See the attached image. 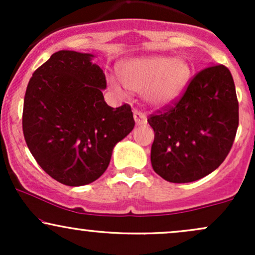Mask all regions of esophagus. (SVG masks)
<instances>
[{
  "label": "esophagus",
  "mask_w": 255,
  "mask_h": 255,
  "mask_svg": "<svg viewBox=\"0 0 255 255\" xmlns=\"http://www.w3.org/2000/svg\"><path fill=\"white\" fill-rule=\"evenodd\" d=\"M133 116H134V120H135L136 125H139V126L140 125H145L146 122H147V119H146V116L140 110H134Z\"/></svg>",
  "instance_id": "obj_1"
}]
</instances>
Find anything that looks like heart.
I'll return each instance as SVG.
<instances>
[{
	"label": "heart",
	"instance_id": "1",
	"mask_svg": "<svg viewBox=\"0 0 255 255\" xmlns=\"http://www.w3.org/2000/svg\"><path fill=\"white\" fill-rule=\"evenodd\" d=\"M121 79H110L115 92L124 93L125 87L141 91L145 101L153 107H166L174 103L186 90L192 77V68L184 58L152 55L130 58L122 63Z\"/></svg>",
	"mask_w": 255,
	"mask_h": 255
}]
</instances>
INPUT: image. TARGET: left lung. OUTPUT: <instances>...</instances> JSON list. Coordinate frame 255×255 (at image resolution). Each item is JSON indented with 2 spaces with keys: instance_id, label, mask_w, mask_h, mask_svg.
I'll use <instances>...</instances> for the list:
<instances>
[{
  "instance_id": "left-lung-1",
  "label": "left lung",
  "mask_w": 255,
  "mask_h": 255,
  "mask_svg": "<svg viewBox=\"0 0 255 255\" xmlns=\"http://www.w3.org/2000/svg\"><path fill=\"white\" fill-rule=\"evenodd\" d=\"M154 130L153 170L169 182L206 176L227 158L239 127V102L223 64L199 71L174 103L147 118Z\"/></svg>"
}]
</instances>
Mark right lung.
<instances>
[{"label":"right lung","mask_w":255,"mask_h":255,"mask_svg":"<svg viewBox=\"0 0 255 255\" xmlns=\"http://www.w3.org/2000/svg\"><path fill=\"white\" fill-rule=\"evenodd\" d=\"M93 55L61 50L34 71L26 89L22 130L49 176L84 186L104 174L114 146L134 128L130 105L111 108L105 74Z\"/></svg>","instance_id":"add662e5"}]
</instances>
